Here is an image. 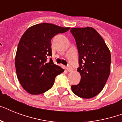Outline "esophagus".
<instances>
[{"label": "esophagus", "instance_id": "esophagus-1", "mask_svg": "<svg viewBox=\"0 0 122 122\" xmlns=\"http://www.w3.org/2000/svg\"><path fill=\"white\" fill-rule=\"evenodd\" d=\"M66 70H67V71H68V72H70V71H72V68H71L70 66L67 67Z\"/></svg>", "mask_w": 122, "mask_h": 122}]
</instances>
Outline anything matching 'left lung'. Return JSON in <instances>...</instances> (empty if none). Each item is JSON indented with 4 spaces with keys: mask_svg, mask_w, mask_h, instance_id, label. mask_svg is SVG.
<instances>
[{
    "mask_svg": "<svg viewBox=\"0 0 122 122\" xmlns=\"http://www.w3.org/2000/svg\"><path fill=\"white\" fill-rule=\"evenodd\" d=\"M70 31L78 48L80 66L77 71L81 76L80 83L71 85V90L81 98H92L102 91L110 75V49L93 28H72Z\"/></svg>",
    "mask_w": 122,
    "mask_h": 122,
    "instance_id": "obj_1",
    "label": "left lung"
}]
</instances>
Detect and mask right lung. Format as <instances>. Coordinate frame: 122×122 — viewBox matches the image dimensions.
<instances>
[{
  "mask_svg": "<svg viewBox=\"0 0 122 122\" xmlns=\"http://www.w3.org/2000/svg\"><path fill=\"white\" fill-rule=\"evenodd\" d=\"M70 28L44 23L31 26L22 35L15 66L18 80L28 93L39 95L45 92L52 87L56 76L64 71L51 58L47 62V57L52 56V38Z\"/></svg>",
  "mask_w": 122,
  "mask_h": 122,
  "instance_id": "1",
  "label": "right lung"
}]
</instances>
